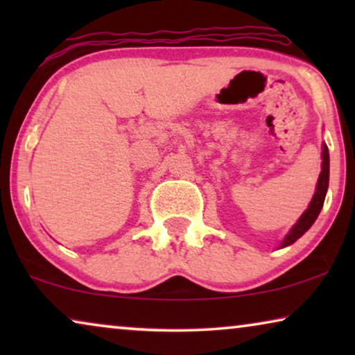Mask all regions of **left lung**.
Returning <instances> with one entry per match:
<instances>
[{"label":"left lung","mask_w":355,"mask_h":355,"mask_svg":"<svg viewBox=\"0 0 355 355\" xmlns=\"http://www.w3.org/2000/svg\"><path fill=\"white\" fill-rule=\"evenodd\" d=\"M322 158H323L322 173H320L318 184H317V191H315V193H313L312 202H310L309 208L304 211V215L299 218V221L295 223L294 227H293V230H291L289 234L284 237L283 242H281V247L291 245V244H293V242L297 241L299 237L302 236L304 232L307 231L309 227L313 225L315 220H317V216L320 215V210H322V207H323L324 196H327V191H328V181H329V153H328L327 145H323Z\"/></svg>","instance_id":"obj_1"}]
</instances>
